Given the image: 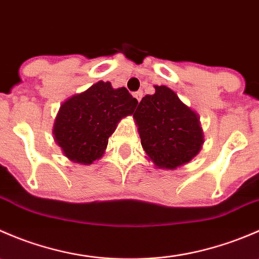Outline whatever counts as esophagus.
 Wrapping results in <instances>:
<instances>
[{"mask_svg": "<svg viewBox=\"0 0 259 259\" xmlns=\"http://www.w3.org/2000/svg\"><path fill=\"white\" fill-rule=\"evenodd\" d=\"M134 98L137 99L138 101L142 100V98H143V91L140 90V91H137V93H134Z\"/></svg>", "mask_w": 259, "mask_h": 259, "instance_id": "esophagus-1", "label": "esophagus"}]
</instances>
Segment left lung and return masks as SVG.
I'll use <instances>...</instances> for the list:
<instances>
[{"label": "left lung", "instance_id": "left-lung-1", "mask_svg": "<svg viewBox=\"0 0 259 259\" xmlns=\"http://www.w3.org/2000/svg\"><path fill=\"white\" fill-rule=\"evenodd\" d=\"M134 113L146 158L159 169L174 170L189 163L202 149L204 133L199 115L168 86L155 85Z\"/></svg>", "mask_w": 259, "mask_h": 259}]
</instances>
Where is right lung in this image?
Returning a JSON list of instances; mask_svg holds the SVG:
<instances>
[{"label": "right lung", "instance_id": "add662e5", "mask_svg": "<svg viewBox=\"0 0 259 259\" xmlns=\"http://www.w3.org/2000/svg\"><path fill=\"white\" fill-rule=\"evenodd\" d=\"M137 105L125 88L99 81L61 104L52 129L55 142L69 160L90 165L104 155L109 137Z\"/></svg>", "mask_w": 259, "mask_h": 259}]
</instances>
